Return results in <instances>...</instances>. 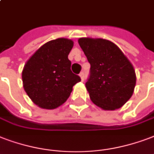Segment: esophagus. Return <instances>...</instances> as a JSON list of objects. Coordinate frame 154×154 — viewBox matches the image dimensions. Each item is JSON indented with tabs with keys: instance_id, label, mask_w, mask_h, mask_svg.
Returning <instances> with one entry per match:
<instances>
[{
	"instance_id": "obj_1",
	"label": "esophagus",
	"mask_w": 154,
	"mask_h": 154,
	"mask_svg": "<svg viewBox=\"0 0 154 154\" xmlns=\"http://www.w3.org/2000/svg\"><path fill=\"white\" fill-rule=\"evenodd\" d=\"M79 76L81 77V79H82V81H84V79H85V73H84L83 72H82L79 74Z\"/></svg>"
}]
</instances>
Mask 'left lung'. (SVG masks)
<instances>
[{"instance_id":"1","label":"left lung","mask_w":154,"mask_h":154,"mask_svg":"<svg viewBox=\"0 0 154 154\" xmlns=\"http://www.w3.org/2000/svg\"><path fill=\"white\" fill-rule=\"evenodd\" d=\"M78 43L90 64L85 83L90 99L103 110L120 108L132 97L136 85L132 64L111 41L81 38Z\"/></svg>"}]
</instances>
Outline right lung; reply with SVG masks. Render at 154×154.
<instances>
[{
  "label": "right lung",
  "mask_w": 154,
  "mask_h": 154,
  "mask_svg": "<svg viewBox=\"0 0 154 154\" xmlns=\"http://www.w3.org/2000/svg\"><path fill=\"white\" fill-rule=\"evenodd\" d=\"M73 42L57 38L35 51L22 71L23 87L33 103L41 108L55 109L69 98L72 86L81 82L71 71L68 58Z\"/></svg>",
  "instance_id": "add662e5"
}]
</instances>
